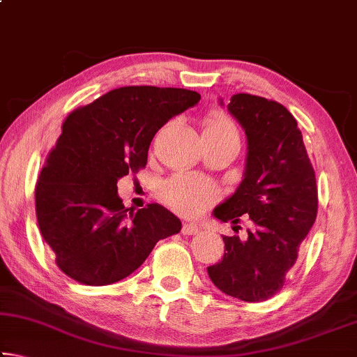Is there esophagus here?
<instances>
[{"mask_svg":"<svg viewBox=\"0 0 357 357\" xmlns=\"http://www.w3.org/2000/svg\"><path fill=\"white\" fill-rule=\"evenodd\" d=\"M181 233H183V236H192V234L198 233V227L195 223H184L183 228H181Z\"/></svg>","mask_w":357,"mask_h":357,"instance_id":"34e87169","label":"esophagus"}]
</instances>
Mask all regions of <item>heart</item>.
<instances>
[{"instance_id":"1","label":"heart","mask_w":357,"mask_h":357,"mask_svg":"<svg viewBox=\"0 0 357 357\" xmlns=\"http://www.w3.org/2000/svg\"><path fill=\"white\" fill-rule=\"evenodd\" d=\"M203 135L238 137V132L225 114L213 113L204 119ZM162 195H164V200L178 213L184 215H197L215 200L217 189L214 184L202 178L190 176V174H176L162 187Z\"/></svg>"}]
</instances>
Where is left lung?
I'll return each mask as SVG.
<instances>
[{
    "instance_id": "1",
    "label": "left lung",
    "mask_w": 357,
    "mask_h": 357,
    "mask_svg": "<svg viewBox=\"0 0 357 357\" xmlns=\"http://www.w3.org/2000/svg\"><path fill=\"white\" fill-rule=\"evenodd\" d=\"M227 108L245 132V170L213 214L233 228L245 215L250 228L245 239L223 236L225 253L208 275L222 293L259 302L280 291L315 223L317 179L298 123L282 104L241 93Z\"/></svg>"
}]
</instances>
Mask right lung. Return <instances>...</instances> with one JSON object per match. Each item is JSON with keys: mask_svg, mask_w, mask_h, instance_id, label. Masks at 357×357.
<instances>
[{"mask_svg": "<svg viewBox=\"0 0 357 357\" xmlns=\"http://www.w3.org/2000/svg\"><path fill=\"white\" fill-rule=\"evenodd\" d=\"M183 88L123 86L66 118L36 185V215L58 268L84 285L123 280L181 220L157 203L124 208L118 179L146 165L155 132L198 104Z\"/></svg>", "mask_w": 357, "mask_h": 357, "instance_id": "obj_1", "label": "right lung"}]
</instances>
